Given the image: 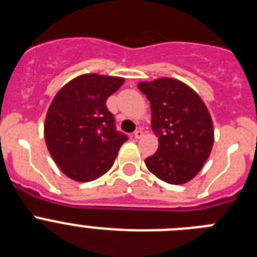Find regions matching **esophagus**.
<instances>
[{
  "label": "esophagus",
  "instance_id": "34e87169",
  "mask_svg": "<svg viewBox=\"0 0 257 257\" xmlns=\"http://www.w3.org/2000/svg\"><path fill=\"white\" fill-rule=\"evenodd\" d=\"M143 136H144V133H143L142 128H139V130H136L135 133H134V138H135V139H142Z\"/></svg>",
  "mask_w": 257,
  "mask_h": 257
}]
</instances>
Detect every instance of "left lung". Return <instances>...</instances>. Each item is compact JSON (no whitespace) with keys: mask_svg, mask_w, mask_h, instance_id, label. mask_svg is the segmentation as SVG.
<instances>
[{"mask_svg":"<svg viewBox=\"0 0 257 257\" xmlns=\"http://www.w3.org/2000/svg\"><path fill=\"white\" fill-rule=\"evenodd\" d=\"M138 87L151 101L152 128L160 143L145 165L166 183L192 180L213 144L212 119L205 103L189 86L174 78L140 82Z\"/></svg>","mask_w":257,"mask_h":257,"instance_id":"1","label":"left lung"}]
</instances>
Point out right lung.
Listing matches in <instances>:
<instances>
[{
  "label": "right lung",
  "mask_w": 257,
  "mask_h": 257,
  "mask_svg": "<svg viewBox=\"0 0 257 257\" xmlns=\"http://www.w3.org/2000/svg\"><path fill=\"white\" fill-rule=\"evenodd\" d=\"M123 83L119 77L82 74L55 95L45 121L52 160L68 178L91 181L114 163L127 135L115 128L105 103Z\"/></svg>",
  "instance_id": "right-lung-1"
}]
</instances>
